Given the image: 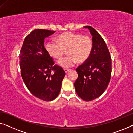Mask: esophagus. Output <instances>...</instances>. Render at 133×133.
I'll use <instances>...</instances> for the list:
<instances>
[{"mask_svg":"<svg viewBox=\"0 0 133 133\" xmlns=\"http://www.w3.org/2000/svg\"><path fill=\"white\" fill-rule=\"evenodd\" d=\"M64 70L65 71V72H66V73H68V72H69V70H70V69H64Z\"/></svg>","mask_w":133,"mask_h":133,"instance_id":"1","label":"esophagus"}]
</instances>
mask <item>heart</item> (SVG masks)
<instances>
[{"mask_svg": "<svg viewBox=\"0 0 133 133\" xmlns=\"http://www.w3.org/2000/svg\"><path fill=\"white\" fill-rule=\"evenodd\" d=\"M57 41L48 42L45 48L55 59H61L66 51L68 55L58 62L63 67L73 66L77 61L78 63L85 62L91 54L93 43L89 36L65 32L57 36Z\"/></svg>", "mask_w": 133, "mask_h": 133, "instance_id": "1", "label": "heart"}]
</instances>
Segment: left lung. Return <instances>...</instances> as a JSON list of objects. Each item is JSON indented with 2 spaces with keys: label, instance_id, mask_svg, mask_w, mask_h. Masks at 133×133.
Masks as SVG:
<instances>
[{
  "label": "left lung",
  "instance_id": "obj_1",
  "mask_svg": "<svg viewBox=\"0 0 133 133\" xmlns=\"http://www.w3.org/2000/svg\"><path fill=\"white\" fill-rule=\"evenodd\" d=\"M92 36V50L85 62L76 69L78 77L74 85L77 94L85 101L98 98L104 92L110 82L112 73V60L104 39L91 26Z\"/></svg>",
  "mask_w": 133,
  "mask_h": 133
}]
</instances>
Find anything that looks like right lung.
<instances>
[{"label": "right lung", "mask_w": 133, "mask_h": 133, "mask_svg": "<svg viewBox=\"0 0 133 133\" xmlns=\"http://www.w3.org/2000/svg\"><path fill=\"white\" fill-rule=\"evenodd\" d=\"M55 31L35 29L25 37L19 54L21 75L33 96L52 101L60 93L66 75L63 68L54 64L44 46V39Z\"/></svg>", "instance_id": "right-lung-1"}]
</instances>
